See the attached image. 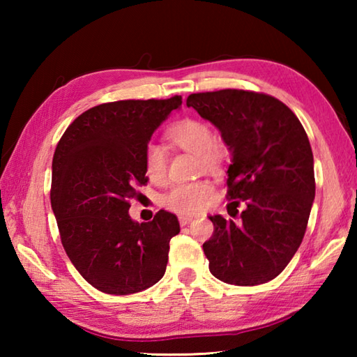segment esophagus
<instances>
[{"mask_svg": "<svg viewBox=\"0 0 357 357\" xmlns=\"http://www.w3.org/2000/svg\"><path fill=\"white\" fill-rule=\"evenodd\" d=\"M193 220V217H190V215H179V223H181V227H185V225H189V223Z\"/></svg>", "mask_w": 357, "mask_h": 357, "instance_id": "34e87169", "label": "esophagus"}]
</instances>
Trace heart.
<instances>
[{"instance_id": "heart-1", "label": "heart", "mask_w": 357, "mask_h": 357, "mask_svg": "<svg viewBox=\"0 0 357 357\" xmlns=\"http://www.w3.org/2000/svg\"><path fill=\"white\" fill-rule=\"evenodd\" d=\"M168 138L176 146L198 154L200 165L206 170L219 167L228 154L225 144L214 138L213 129L202 119L187 118L179 121L168 130ZM144 172L154 183H162L167 178V155L159 144L149 143L144 149ZM213 193L214 185L208 179L181 183L165 193L162 204L178 214L193 215L204 209Z\"/></svg>"}]
</instances>
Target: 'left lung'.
<instances>
[{
	"label": "left lung",
	"instance_id": "obj_1",
	"mask_svg": "<svg viewBox=\"0 0 357 357\" xmlns=\"http://www.w3.org/2000/svg\"><path fill=\"white\" fill-rule=\"evenodd\" d=\"M187 107L222 132L233 153L227 200L245 204L236 223L209 217L214 233L203 250L211 274L239 287L275 279L304 239L315 198L309 137L282 100L264 93H195Z\"/></svg>",
	"mask_w": 357,
	"mask_h": 357
}]
</instances>
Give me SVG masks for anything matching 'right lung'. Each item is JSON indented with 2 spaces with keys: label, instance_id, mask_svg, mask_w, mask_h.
<instances>
[{
  "label": "right lung",
  "instance_id": "right-lung-1",
  "mask_svg": "<svg viewBox=\"0 0 357 357\" xmlns=\"http://www.w3.org/2000/svg\"><path fill=\"white\" fill-rule=\"evenodd\" d=\"M183 104L170 99L116 100L89 108L59 138L50 202L61 244L89 285L107 294L143 291L165 274L178 217L160 209L151 222L130 219L137 185H146L144 149Z\"/></svg>",
  "mask_w": 357,
  "mask_h": 357
}]
</instances>
